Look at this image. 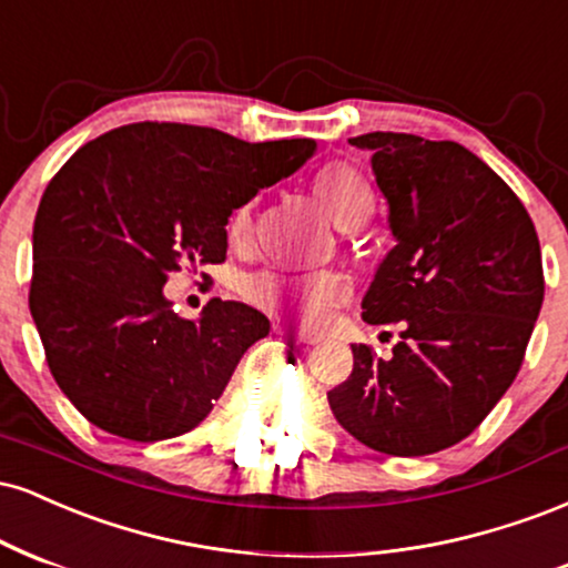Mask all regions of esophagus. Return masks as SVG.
I'll return each instance as SVG.
<instances>
[{
    "instance_id": "esophagus-1",
    "label": "esophagus",
    "mask_w": 568,
    "mask_h": 568,
    "mask_svg": "<svg viewBox=\"0 0 568 568\" xmlns=\"http://www.w3.org/2000/svg\"><path fill=\"white\" fill-rule=\"evenodd\" d=\"M292 335H295L297 343H305V345L322 343V335H316V332H308V329H295Z\"/></svg>"
}]
</instances>
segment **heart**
Segmentation results:
<instances>
[{"label": "heart", "mask_w": 568, "mask_h": 568, "mask_svg": "<svg viewBox=\"0 0 568 568\" xmlns=\"http://www.w3.org/2000/svg\"><path fill=\"white\" fill-rule=\"evenodd\" d=\"M313 193L322 202L339 229H356L369 220L375 210V193L356 166L332 162L313 175ZM225 236L233 246H242L252 236V204H242L231 212ZM242 295L250 303L268 311H295L308 324H322L351 297V282L339 271H313L300 276L260 273L242 282Z\"/></svg>", "instance_id": "heart-1"}]
</instances>
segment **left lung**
<instances>
[{
  "mask_svg": "<svg viewBox=\"0 0 568 568\" xmlns=\"http://www.w3.org/2000/svg\"><path fill=\"white\" fill-rule=\"evenodd\" d=\"M396 246L362 308L398 324L390 358L353 345V372L326 393L353 438L393 457H423L468 438L524 364L542 308V252L521 199L455 140L369 132Z\"/></svg>",
  "mask_w": 568,
  "mask_h": 568,
  "instance_id": "8db88e82",
  "label": "left lung"
}]
</instances>
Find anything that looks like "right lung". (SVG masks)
<instances>
[{
	"instance_id": "obj_1",
	"label": "right lung",
	"mask_w": 568,
	"mask_h": 568,
	"mask_svg": "<svg viewBox=\"0 0 568 568\" xmlns=\"http://www.w3.org/2000/svg\"><path fill=\"white\" fill-rule=\"evenodd\" d=\"M313 149L311 138L246 143L212 126L138 122L60 166L33 220L29 308L58 388L92 425L149 444L210 415L271 322L217 297L199 322L178 318L166 276L223 263L231 212Z\"/></svg>"
}]
</instances>
